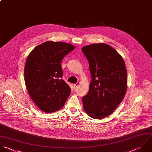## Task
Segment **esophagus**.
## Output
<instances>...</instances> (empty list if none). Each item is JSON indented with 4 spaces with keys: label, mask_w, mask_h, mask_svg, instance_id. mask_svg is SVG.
<instances>
[{
    "label": "esophagus",
    "mask_w": 152,
    "mask_h": 152,
    "mask_svg": "<svg viewBox=\"0 0 152 152\" xmlns=\"http://www.w3.org/2000/svg\"><path fill=\"white\" fill-rule=\"evenodd\" d=\"M79 84H80V82H77L76 84H75V85H74V88L76 89V88L79 85Z\"/></svg>",
    "instance_id": "1"
}]
</instances>
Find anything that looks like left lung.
I'll list each match as a JSON object with an SVG mask.
<instances>
[{
    "mask_svg": "<svg viewBox=\"0 0 152 152\" xmlns=\"http://www.w3.org/2000/svg\"><path fill=\"white\" fill-rule=\"evenodd\" d=\"M91 73L89 92L83 97L86 113L94 119L111 115L125 96L127 74L124 60L111 46L105 43L82 47Z\"/></svg>",
    "mask_w": 152,
    "mask_h": 152,
    "instance_id": "obj_1",
    "label": "left lung"
}]
</instances>
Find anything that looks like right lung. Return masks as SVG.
Instances as JSON below:
<instances>
[{"label": "right lung", "instance_id": "right-lung-1", "mask_svg": "<svg viewBox=\"0 0 152 152\" xmlns=\"http://www.w3.org/2000/svg\"><path fill=\"white\" fill-rule=\"evenodd\" d=\"M75 48L67 42L48 41L35 47L27 57L25 86L33 102L45 113L60 110L70 94V86L61 79V63Z\"/></svg>", "mask_w": 152, "mask_h": 152}]
</instances>
